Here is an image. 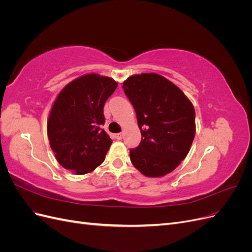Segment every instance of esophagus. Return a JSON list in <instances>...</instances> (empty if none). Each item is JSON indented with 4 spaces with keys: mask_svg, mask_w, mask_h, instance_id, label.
I'll return each mask as SVG.
<instances>
[{
    "mask_svg": "<svg viewBox=\"0 0 252 252\" xmlns=\"http://www.w3.org/2000/svg\"><path fill=\"white\" fill-rule=\"evenodd\" d=\"M123 136H124V134L122 133V132H120V133H116V134H114V138H116L117 140H122V139H123Z\"/></svg>",
    "mask_w": 252,
    "mask_h": 252,
    "instance_id": "obj_1",
    "label": "esophagus"
}]
</instances>
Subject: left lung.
I'll use <instances>...</instances> for the list:
<instances>
[{"mask_svg": "<svg viewBox=\"0 0 252 252\" xmlns=\"http://www.w3.org/2000/svg\"><path fill=\"white\" fill-rule=\"evenodd\" d=\"M141 129L140 145L130 149L132 165L149 178L171 172L186 158L195 135L192 103L172 82L141 73L123 82Z\"/></svg>", "mask_w": 252, "mask_h": 252, "instance_id": "obj_1", "label": "left lung"}]
</instances>
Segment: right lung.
Returning <instances> with one entry per match:
<instances>
[{
	"label": "right lung",
	"instance_id": "right-lung-1",
	"mask_svg": "<svg viewBox=\"0 0 252 252\" xmlns=\"http://www.w3.org/2000/svg\"><path fill=\"white\" fill-rule=\"evenodd\" d=\"M118 82L97 73L71 81L60 91L47 120V134L57 161L75 174L94 171L111 146L104 125V105Z\"/></svg>",
	"mask_w": 252,
	"mask_h": 252
}]
</instances>
